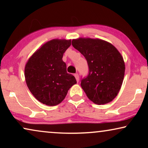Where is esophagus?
<instances>
[{
    "mask_svg": "<svg viewBox=\"0 0 148 148\" xmlns=\"http://www.w3.org/2000/svg\"><path fill=\"white\" fill-rule=\"evenodd\" d=\"M74 75H75V79H76L77 82H79V75L77 73H75V74Z\"/></svg>",
    "mask_w": 148,
    "mask_h": 148,
    "instance_id": "obj_1",
    "label": "esophagus"
}]
</instances>
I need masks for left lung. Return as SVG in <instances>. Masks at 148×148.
I'll return each mask as SVG.
<instances>
[{
	"label": "left lung",
	"mask_w": 148,
	"mask_h": 148,
	"mask_svg": "<svg viewBox=\"0 0 148 148\" xmlns=\"http://www.w3.org/2000/svg\"><path fill=\"white\" fill-rule=\"evenodd\" d=\"M72 45L88 62L89 74L81 86L86 96L96 104H108L116 98L122 86L125 64L119 50L105 40L79 38Z\"/></svg>",
	"instance_id": "1"
}]
</instances>
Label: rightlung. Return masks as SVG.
Listing matches in <instances>:
<instances>
[{
    "label": "right lung",
    "instance_id": "add662e5",
    "mask_svg": "<svg viewBox=\"0 0 148 148\" xmlns=\"http://www.w3.org/2000/svg\"><path fill=\"white\" fill-rule=\"evenodd\" d=\"M71 40L53 39L44 44L26 62L25 79L33 96L42 104H60L69 89L77 84L75 77L66 72L62 56Z\"/></svg>",
    "mask_w": 148,
    "mask_h": 148
}]
</instances>
